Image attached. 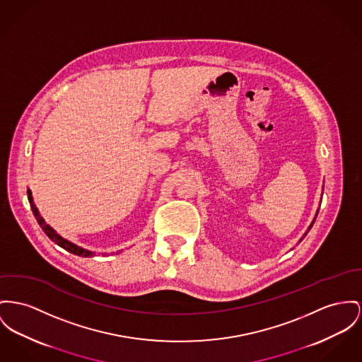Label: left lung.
Wrapping results in <instances>:
<instances>
[{
	"label": "left lung",
	"instance_id": "left-lung-1",
	"mask_svg": "<svg viewBox=\"0 0 362 362\" xmlns=\"http://www.w3.org/2000/svg\"><path fill=\"white\" fill-rule=\"evenodd\" d=\"M317 213H318V210H317ZM315 217H317V214H315ZM314 219H315V218H314ZM314 219H313V222H312V225H310V226H309V229H308V232H309V230H310V228H312V226H313ZM308 232H306V233H305V236H306V235H308Z\"/></svg>",
	"mask_w": 362,
	"mask_h": 362
}]
</instances>
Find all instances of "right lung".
<instances>
[{
    "label": "right lung",
    "instance_id": "obj_1",
    "mask_svg": "<svg viewBox=\"0 0 362 362\" xmlns=\"http://www.w3.org/2000/svg\"><path fill=\"white\" fill-rule=\"evenodd\" d=\"M27 194H28V202H30L31 210H33V213H34V217H35L37 222L40 223V226L42 228V230L47 233V236H48L50 240L54 241L57 245H60L62 248L67 250L69 252H71L74 255H78V257H93V255H95V252H92V251H89V250H85V248H82V247L74 244L71 241L62 238L59 233H56V230H54L52 226H49L48 223L45 222V219L41 217L38 209H37L35 204H34V200H33V196H31V191H30V189H27Z\"/></svg>",
    "mask_w": 362,
    "mask_h": 362
}]
</instances>
